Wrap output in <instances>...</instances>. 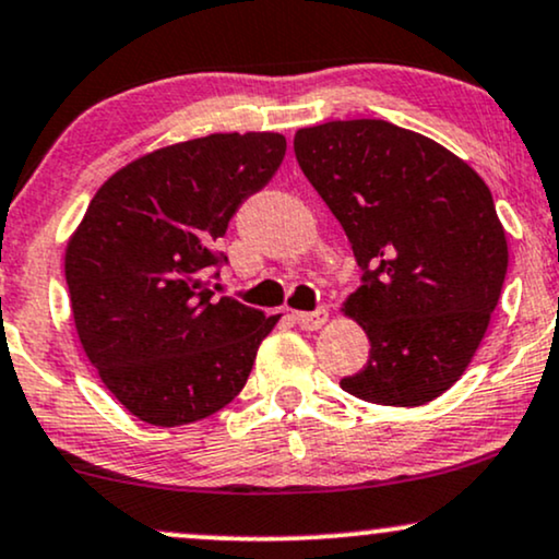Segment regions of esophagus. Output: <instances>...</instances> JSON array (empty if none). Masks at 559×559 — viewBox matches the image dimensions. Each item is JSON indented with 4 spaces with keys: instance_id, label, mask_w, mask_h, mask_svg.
Returning <instances> with one entry per match:
<instances>
[{
    "instance_id": "esophagus-1",
    "label": "esophagus",
    "mask_w": 559,
    "mask_h": 559,
    "mask_svg": "<svg viewBox=\"0 0 559 559\" xmlns=\"http://www.w3.org/2000/svg\"><path fill=\"white\" fill-rule=\"evenodd\" d=\"M331 318V312H328L325 307L314 309V312H294V322L301 328V331H318Z\"/></svg>"
}]
</instances>
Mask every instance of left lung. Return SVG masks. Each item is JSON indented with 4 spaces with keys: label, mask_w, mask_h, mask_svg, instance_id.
<instances>
[{
    "label": "left lung",
    "mask_w": 559,
    "mask_h": 559,
    "mask_svg": "<svg viewBox=\"0 0 559 559\" xmlns=\"http://www.w3.org/2000/svg\"><path fill=\"white\" fill-rule=\"evenodd\" d=\"M294 153L352 241L365 369L341 380L380 406H425L466 372L508 273L506 228L466 160L382 119L305 127Z\"/></svg>",
    "instance_id": "1"
}]
</instances>
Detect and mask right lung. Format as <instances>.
Listing matches in <instances>:
<instances>
[{
  "label": "right lung",
  "mask_w": 559,
  "mask_h": 559,
  "mask_svg": "<svg viewBox=\"0 0 559 559\" xmlns=\"http://www.w3.org/2000/svg\"><path fill=\"white\" fill-rule=\"evenodd\" d=\"M284 153L278 132H215L158 147L100 185L67 241L80 344L140 421L192 425L250 378L281 314L218 297L213 267L226 258L213 245Z\"/></svg>",
  "instance_id": "1"
}]
</instances>
